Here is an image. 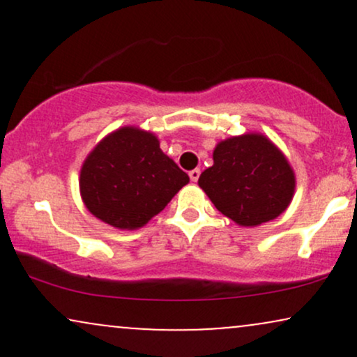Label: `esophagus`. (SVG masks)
I'll list each match as a JSON object with an SVG mask.
<instances>
[{
  "label": "esophagus",
  "instance_id": "obj_1",
  "mask_svg": "<svg viewBox=\"0 0 357 357\" xmlns=\"http://www.w3.org/2000/svg\"><path fill=\"white\" fill-rule=\"evenodd\" d=\"M199 174H202V171L199 169H192V171H190V178H191V181L192 183H196L199 179Z\"/></svg>",
  "mask_w": 357,
  "mask_h": 357
}]
</instances>
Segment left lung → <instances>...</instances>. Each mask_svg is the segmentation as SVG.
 Masks as SVG:
<instances>
[{"instance_id": "obj_1", "label": "left lung", "mask_w": 357, "mask_h": 357, "mask_svg": "<svg viewBox=\"0 0 357 357\" xmlns=\"http://www.w3.org/2000/svg\"><path fill=\"white\" fill-rule=\"evenodd\" d=\"M216 210L240 227H258L287 210L296 174L278 147L261 134L228 137L213 151V166L198 179Z\"/></svg>"}]
</instances>
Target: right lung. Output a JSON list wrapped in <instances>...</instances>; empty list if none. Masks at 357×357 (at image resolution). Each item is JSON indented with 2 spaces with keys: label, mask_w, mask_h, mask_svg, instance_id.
Returning <instances> with one entry per match:
<instances>
[{
  "label": "right lung",
  "mask_w": 357,
  "mask_h": 357,
  "mask_svg": "<svg viewBox=\"0 0 357 357\" xmlns=\"http://www.w3.org/2000/svg\"><path fill=\"white\" fill-rule=\"evenodd\" d=\"M190 176L162 153L158 137L121 127L92 149L80 169V196L96 218L137 230L161 213Z\"/></svg>",
  "instance_id": "obj_1"
}]
</instances>
